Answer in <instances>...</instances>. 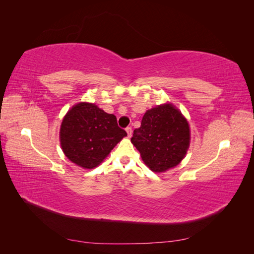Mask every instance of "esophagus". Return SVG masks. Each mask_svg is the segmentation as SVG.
I'll return each instance as SVG.
<instances>
[{
  "instance_id": "obj_1",
  "label": "esophagus",
  "mask_w": 254,
  "mask_h": 254,
  "mask_svg": "<svg viewBox=\"0 0 254 254\" xmlns=\"http://www.w3.org/2000/svg\"><path fill=\"white\" fill-rule=\"evenodd\" d=\"M126 132H127L128 137L131 136V134H132V128H131V127H127V128H126Z\"/></svg>"
}]
</instances>
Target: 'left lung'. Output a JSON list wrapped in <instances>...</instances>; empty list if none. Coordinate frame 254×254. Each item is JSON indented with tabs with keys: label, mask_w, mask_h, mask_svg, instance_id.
Wrapping results in <instances>:
<instances>
[{
	"label": "left lung",
	"mask_w": 254,
	"mask_h": 254,
	"mask_svg": "<svg viewBox=\"0 0 254 254\" xmlns=\"http://www.w3.org/2000/svg\"><path fill=\"white\" fill-rule=\"evenodd\" d=\"M187 119L172 104L146 111L141 127L134 129L131 143L152 172L162 173L178 165L190 146Z\"/></svg>",
	"instance_id": "obj_1"
}]
</instances>
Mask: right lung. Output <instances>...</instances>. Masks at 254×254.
I'll list each match as a JSON object with an SVG mask.
<instances>
[{"label": "right lung", "mask_w": 254, "mask_h": 254, "mask_svg": "<svg viewBox=\"0 0 254 254\" xmlns=\"http://www.w3.org/2000/svg\"><path fill=\"white\" fill-rule=\"evenodd\" d=\"M127 133L117 118L94 104L79 103L67 111L61 123L60 144L66 158L82 168L101 164Z\"/></svg>", "instance_id": "obj_1"}]
</instances>
